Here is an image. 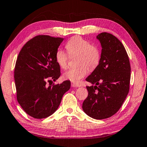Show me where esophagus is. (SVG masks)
Wrapping results in <instances>:
<instances>
[{"instance_id":"34e87169","label":"esophagus","mask_w":147,"mask_h":147,"mask_svg":"<svg viewBox=\"0 0 147 147\" xmlns=\"http://www.w3.org/2000/svg\"><path fill=\"white\" fill-rule=\"evenodd\" d=\"M71 86L73 88H74V87H80V85L78 84H76L74 82H71Z\"/></svg>"}]
</instances>
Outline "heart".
Listing matches in <instances>:
<instances>
[{
    "mask_svg": "<svg viewBox=\"0 0 147 147\" xmlns=\"http://www.w3.org/2000/svg\"><path fill=\"white\" fill-rule=\"evenodd\" d=\"M67 51L71 55H78L77 68L69 69L64 74L66 80L78 83L87 75L88 68L94 70L98 66L101 60V53L96 46L92 45L89 40L80 36H74L66 44ZM69 55L64 50L59 49L55 53V61L63 69L68 67Z\"/></svg>",
    "mask_w": 147,
    "mask_h": 147,
    "instance_id": "obj_1",
    "label": "heart"
}]
</instances>
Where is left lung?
I'll return each instance as SVG.
<instances>
[{
    "label": "left lung",
    "mask_w": 147,
    "mask_h": 147,
    "mask_svg": "<svg viewBox=\"0 0 147 147\" xmlns=\"http://www.w3.org/2000/svg\"><path fill=\"white\" fill-rule=\"evenodd\" d=\"M102 50L99 64L86 79L88 95L82 104L84 113L97 120L116 114L129 90L131 67L126 50L115 36L101 32L97 36Z\"/></svg>",
    "instance_id": "left-lung-1"
}]
</instances>
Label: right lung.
<instances>
[{
    "label": "right lung",
    "mask_w": 147,
    "mask_h": 147,
    "mask_svg": "<svg viewBox=\"0 0 147 147\" xmlns=\"http://www.w3.org/2000/svg\"><path fill=\"white\" fill-rule=\"evenodd\" d=\"M63 40L59 37L37 35L23 46L18 56L14 69L17 100L32 118L42 119L52 115L71 88L69 80L53 83L61 75L55 53Z\"/></svg>",
    "instance_id": "obj_1"
}]
</instances>
